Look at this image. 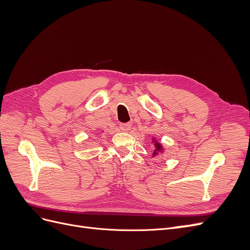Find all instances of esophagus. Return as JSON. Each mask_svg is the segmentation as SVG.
I'll list each match as a JSON object with an SVG mask.
<instances>
[{"instance_id":"1","label":"esophagus","mask_w":250,"mask_h":250,"mask_svg":"<svg viewBox=\"0 0 250 250\" xmlns=\"http://www.w3.org/2000/svg\"><path fill=\"white\" fill-rule=\"evenodd\" d=\"M130 128H131V125L129 123H125V124H121L120 125V129L122 130V131H125V132L129 131Z\"/></svg>"}]
</instances>
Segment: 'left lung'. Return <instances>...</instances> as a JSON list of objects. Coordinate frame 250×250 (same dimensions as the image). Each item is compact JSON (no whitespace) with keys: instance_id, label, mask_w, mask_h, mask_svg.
I'll use <instances>...</instances> for the list:
<instances>
[{"instance_id":"left-lung-1","label":"left lung","mask_w":250,"mask_h":250,"mask_svg":"<svg viewBox=\"0 0 250 250\" xmlns=\"http://www.w3.org/2000/svg\"><path fill=\"white\" fill-rule=\"evenodd\" d=\"M152 144L154 146V149H153V153H152V157L158 155L160 153H163L164 152V146L162 145V144L158 142L155 138H152Z\"/></svg>"}]
</instances>
